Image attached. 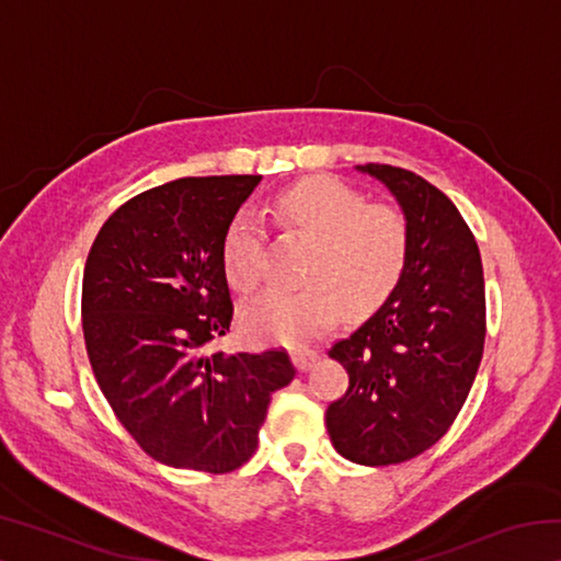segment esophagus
<instances>
[{
  "mask_svg": "<svg viewBox=\"0 0 561 561\" xmlns=\"http://www.w3.org/2000/svg\"><path fill=\"white\" fill-rule=\"evenodd\" d=\"M317 358H319V354H317V351H311V348H297L291 354L294 366H297L299 371H309V368L317 364Z\"/></svg>",
  "mask_w": 561,
  "mask_h": 561,
  "instance_id": "esophagus-1",
  "label": "esophagus"
}]
</instances>
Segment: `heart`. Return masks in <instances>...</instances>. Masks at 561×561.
Wrapping results in <instances>:
<instances>
[{
	"mask_svg": "<svg viewBox=\"0 0 561 561\" xmlns=\"http://www.w3.org/2000/svg\"><path fill=\"white\" fill-rule=\"evenodd\" d=\"M277 220L311 240L304 287L270 289L242 311V327L257 341L314 339L346 317H366L391 297L411 257V222L401 207L368 203L334 178L304 180L277 197ZM264 234L252 213H237L222 237L227 282L252 291L262 279Z\"/></svg>",
	"mask_w": 561,
	"mask_h": 561,
	"instance_id": "obj_1",
	"label": "heart"
}]
</instances>
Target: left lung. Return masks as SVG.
<instances>
[{"instance_id":"left-lung-1","label":"left lung","mask_w":561,"mask_h":561,"mask_svg":"<svg viewBox=\"0 0 561 561\" xmlns=\"http://www.w3.org/2000/svg\"><path fill=\"white\" fill-rule=\"evenodd\" d=\"M391 190L411 222V257L391 297L329 356L348 391L327 408L339 455L378 468L438 443L460 413L485 346V279L458 207L428 180L393 165H356Z\"/></svg>"}]
</instances>
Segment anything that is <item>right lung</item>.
Returning <instances> with one entry per match:
<instances>
[{
  "mask_svg": "<svg viewBox=\"0 0 561 561\" xmlns=\"http://www.w3.org/2000/svg\"><path fill=\"white\" fill-rule=\"evenodd\" d=\"M262 175L180 178L121 205L93 240L81 324L93 376L150 458L222 474L257 450L287 351L205 354L232 321L222 237Z\"/></svg>",
  "mask_w": 561,
  "mask_h": 561,
  "instance_id": "add662e5",
  "label": "right lung"
}]
</instances>
